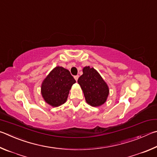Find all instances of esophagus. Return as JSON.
Masks as SVG:
<instances>
[{
  "label": "esophagus",
  "mask_w": 157,
  "mask_h": 157,
  "mask_svg": "<svg viewBox=\"0 0 157 157\" xmlns=\"http://www.w3.org/2000/svg\"><path fill=\"white\" fill-rule=\"evenodd\" d=\"M78 77H79V76L78 75H76V76H74V78H75V80L77 81H78Z\"/></svg>",
  "instance_id": "obj_1"
}]
</instances>
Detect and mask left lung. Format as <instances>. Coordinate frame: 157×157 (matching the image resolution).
I'll list each match as a JSON object with an SVG mask.
<instances>
[{
  "label": "left lung",
  "instance_id": "obj_1",
  "mask_svg": "<svg viewBox=\"0 0 157 157\" xmlns=\"http://www.w3.org/2000/svg\"><path fill=\"white\" fill-rule=\"evenodd\" d=\"M83 72L78 83L83 90L87 103L94 107L103 105L109 94L106 83L97 71L90 66L84 67Z\"/></svg>",
  "mask_w": 157,
  "mask_h": 157
}]
</instances>
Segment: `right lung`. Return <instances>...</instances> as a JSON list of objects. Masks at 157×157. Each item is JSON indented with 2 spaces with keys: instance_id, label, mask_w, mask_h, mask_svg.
I'll list each match as a JSON object with an SVG mask.
<instances>
[{
  "instance_id": "obj_1",
  "label": "right lung",
  "mask_w": 157,
  "mask_h": 157,
  "mask_svg": "<svg viewBox=\"0 0 157 157\" xmlns=\"http://www.w3.org/2000/svg\"><path fill=\"white\" fill-rule=\"evenodd\" d=\"M75 83V79L70 71L58 66L43 81L41 94L48 104L58 107L65 102L71 87Z\"/></svg>"
}]
</instances>
